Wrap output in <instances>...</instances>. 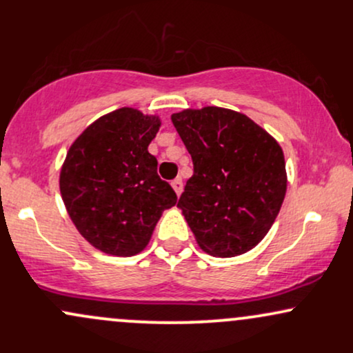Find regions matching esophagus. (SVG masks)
Segmentation results:
<instances>
[{
    "label": "esophagus",
    "instance_id": "34e87169",
    "mask_svg": "<svg viewBox=\"0 0 353 353\" xmlns=\"http://www.w3.org/2000/svg\"><path fill=\"white\" fill-rule=\"evenodd\" d=\"M171 184H172V189L176 190L177 196H181V194H182V179H181V177H176V179H174Z\"/></svg>",
    "mask_w": 353,
    "mask_h": 353
}]
</instances>
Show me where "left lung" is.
<instances>
[{"label": "left lung", "mask_w": 353, "mask_h": 353, "mask_svg": "<svg viewBox=\"0 0 353 353\" xmlns=\"http://www.w3.org/2000/svg\"><path fill=\"white\" fill-rule=\"evenodd\" d=\"M194 174L177 208L214 257L249 252L267 236L287 190L281 144L250 117L205 106L171 116Z\"/></svg>", "instance_id": "obj_1"}]
</instances>
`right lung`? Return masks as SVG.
I'll list each match as a JSON object with an SVG mask.
<instances>
[{"instance_id": "right-lung-1", "label": "right lung", "mask_w": 353, "mask_h": 353, "mask_svg": "<svg viewBox=\"0 0 353 353\" xmlns=\"http://www.w3.org/2000/svg\"><path fill=\"white\" fill-rule=\"evenodd\" d=\"M159 128V116L121 108L89 124L66 154L61 197L78 232L101 252L139 254L164 210L176 205L148 151Z\"/></svg>"}]
</instances>
